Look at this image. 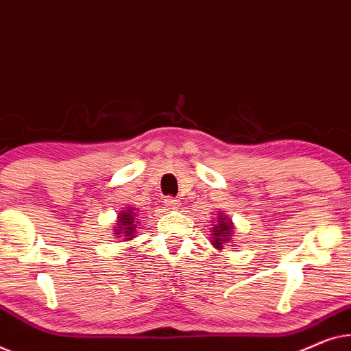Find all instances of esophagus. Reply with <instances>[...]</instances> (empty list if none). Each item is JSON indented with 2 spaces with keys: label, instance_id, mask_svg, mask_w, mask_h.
I'll return each instance as SVG.
<instances>
[{
  "label": "esophagus",
  "instance_id": "obj_1",
  "mask_svg": "<svg viewBox=\"0 0 351 351\" xmlns=\"http://www.w3.org/2000/svg\"><path fill=\"white\" fill-rule=\"evenodd\" d=\"M164 205H165V208H169V210H173V208H176L178 205H180V200L175 199V197H170V195H167L165 199H164Z\"/></svg>",
  "mask_w": 351,
  "mask_h": 351
}]
</instances>
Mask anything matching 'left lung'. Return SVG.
Returning a JSON list of instances; mask_svg holds the SVG:
<instances>
[{
	"instance_id": "obj_1",
	"label": "left lung",
	"mask_w": 351,
	"mask_h": 351,
	"mask_svg": "<svg viewBox=\"0 0 351 351\" xmlns=\"http://www.w3.org/2000/svg\"><path fill=\"white\" fill-rule=\"evenodd\" d=\"M232 234V223L227 218H219L218 224L215 226L213 229V239H211V243H213L216 248L223 250L224 243H229Z\"/></svg>"
}]
</instances>
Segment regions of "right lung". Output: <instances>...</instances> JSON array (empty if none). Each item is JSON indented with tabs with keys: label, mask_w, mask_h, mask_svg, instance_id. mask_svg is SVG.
Returning <instances> with one entry per match:
<instances>
[{
	"label": "right lung",
	"mask_w": 351,
	"mask_h": 351,
	"mask_svg": "<svg viewBox=\"0 0 351 351\" xmlns=\"http://www.w3.org/2000/svg\"><path fill=\"white\" fill-rule=\"evenodd\" d=\"M135 213L136 211H121L119 216V223H117L116 227V234L117 235H125L127 240H130L132 237H135V230H136V224H135Z\"/></svg>",
	"instance_id": "right-lung-1"
}]
</instances>
